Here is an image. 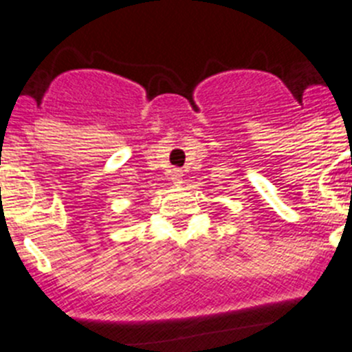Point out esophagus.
I'll return each mask as SVG.
<instances>
[{
	"instance_id": "esophagus-1",
	"label": "esophagus",
	"mask_w": 352,
	"mask_h": 352,
	"mask_svg": "<svg viewBox=\"0 0 352 352\" xmlns=\"http://www.w3.org/2000/svg\"><path fill=\"white\" fill-rule=\"evenodd\" d=\"M172 180L175 186H180V184H182V172H180V170H173Z\"/></svg>"
}]
</instances>
